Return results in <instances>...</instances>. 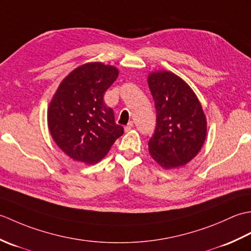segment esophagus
I'll return each instance as SVG.
<instances>
[{"label":"esophagus","mask_w":251,"mask_h":251,"mask_svg":"<svg viewBox=\"0 0 251 251\" xmlns=\"http://www.w3.org/2000/svg\"><path fill=\"white\" fill-rule=\"evenodd\" d=\"M132 127H134V122H129L128 124H127L126 126H125V131L127 132V131H129Z\"/></svg>","instance_id":"obj_1"}]
</instances>
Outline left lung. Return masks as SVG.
<instances>
[{
    "label": "left lung",
    "mask_w": 251,
    "mask_h": 251,
    "mask_svg": "<svg viewBox=\"0 0 251 251\" xmlns=\"http://www.w3.org/2000/svg\"><path fill=\"white\" fill-rule=\"evenodd\" d=\"M156 110V127L149 152L162 167L183 166L206 139V117L199 99L182 78L163 71L148 77Z\"/></svg>",
    "instance_id": "left-lung-1"
}]
</instances>
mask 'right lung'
<instances>
[{"label":"right lung","instance_id":"add662e5","mask_svg":"<svg viewBox=\"0 0 251 251\" xmlns=\"http://www.w3.org/2000/svg\"><path fill=\"white\" fill-rule=\"evenodd\" d=\"M119 76L101 62L72 71L58 87L49 108V128L57 146L74 161L95 164L124 132L103 96Z\"/></svg>","mask_w":251,"mask_h":251}]
</instances>
